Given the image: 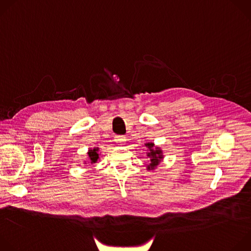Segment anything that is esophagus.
I'll return each instance as SVG.
<instances>
[{
	"instance_id": "esophagus-1",
	"label": "esophagus",
	"mask_w": 251,
	"mask_h": 251,
	"mask_svg": "<svg viewBox=\"0 0 251 251\" xmlns=\"http://www.w3.org/2000/svg\"><path fill=\"white\" fill-rule=\"evenodd\" d=\"M114 138H115V139H114V141H115L118 145H123V144H124V142L126 141V139H125V137H124V136H120V135H118V136H115Z\"/></svg>"
}]
</instances>
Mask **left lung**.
<instances>
[{
	"label": "left lung",
	"mask_w": 251,
	"mask_h": 251,
	"mask_svg": "<svg viewBox=\"0 0 251 251\" xmlns=\"http://www.w3.org/2000/svg\"><path fill=\"white\" fill-rule=\"evenodd\" d=\"M145 146L148 148L147 157L150 160V163L147 165V170L153 171L156 169V166L163 158L162 151L159 147L154 146L153 143H146Z\"/></svg>",
	"instance_id": "left-lung-1"
}]
</instances>
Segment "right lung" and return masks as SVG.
I'll list each match as a JSON object with an SVG mask.
<instances>
[{"label": "right lung", "mask_w": 251, "mask_h": 251, "mask_svg": "<svg viewBox=\"0 0 251 251\" xmlns=\"http://www.w3.org/2000/svg\"><path fill=\"white\" fill-rule=\"evenodd\" d=\"M100 149L99 148H94V149H90L88 151V156H89V161L91 163H95L100 159V153H99ZM86 163V161H85Z\"/></svg>", "instance_id": "add662e5"}]
</instances>
